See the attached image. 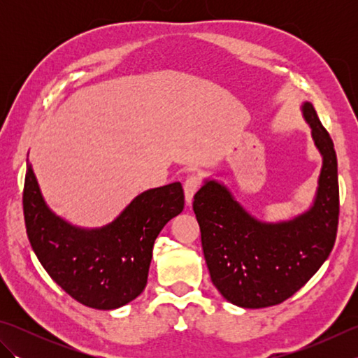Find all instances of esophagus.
I'll list each match as a JSON object with an SVG mask.
<instances>
[{
    "mask_svg": "<svg viewBox=\"0 0 358 358\" xmlns=\"http://www.w3.org/2000/svg\"><path fill=\"white\" fill-rule=\"evenodd\" d=\"M199 187H200V180H199V177H189L186 181H185V186H183V189H185V199H186V204L187 206H191L192 204V200H194V195H195V192L199 191Z\"/></svg>",
    "mask_w": 358,
    "mask_h": 358,
    "instance_id": "1",
    "label": "esophagus"
}]
</instances>
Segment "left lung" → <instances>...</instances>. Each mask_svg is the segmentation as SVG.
<instances>
[{"label":"left lung","mask_w":358,"mask_h":358,"mask_svg":"<svg viewBox=\"0 0 358 358\" xmlns=\"http://www.w3.org/2000/svg\"><path fill=\"white\" fill-rule=\"evenodd\" d=\"M322 169L310 206L280 222L254 217L223 181L204 180L194 196L201 246L210 280L235 306L260 309L292 296L320 269L338 226L337 155L314 106L303 101Z\"/></svg>","instance_id":"8db88e82"}]
</instances>
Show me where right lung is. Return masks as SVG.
<instances>
[{
  "label": "right lung",
  "instance_id": "obj_1",
  "mask_svg": "<svg viewBox=\"0 0 358 358\" xmlns=\"http://www.w3.org/2000/svg\"><path fill=\"white\" fill-rule=\"evenodd\" d=\"M22 208L30 246L52 280L81 305L110 310L146 287L155 238L181 214L185 194L181 183L149 189L110 223L75 226L48 206L27 154Z\"/></svg>",
  "mask_w": 358,
  "mask_h": 358
}]
</instances>
